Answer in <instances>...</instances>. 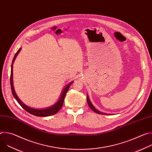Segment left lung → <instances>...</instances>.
I'll list each match as a JSON object with an SVG mask.
<instances>
[{
    "label": "left lung",
    "mask_w": 152,
    "mask_h": 152,
    "mask_svg": "<svg viewBox=\"0 0 152 152\" xmlns=\"http://www.w3.org/2000/svg\"><path fill=\"white\" fill-rule=\"evenodd\" d=\"M86 99H87V102H88V106H90V107L91 108V109L94 112H95V113H96L97 114H103V115H104V114H105V113H101V112H100L99 111H98L96 109V108L94 107V106L93 105V104L91 103L88 96H87V97H86ZM110 114V115H111V114Z\"/></svg>",
    "instance_id": "8db88e82"
}]
</instances>
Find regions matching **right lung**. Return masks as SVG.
<instances>
[{
  "label": "right lung",
  "mask_w": 152,
  "mask_h": 152,
  "mask_svg": "<svg viewBox=\"0 0 152 152\" xmlns=\"http://www.w3.org/2000/svg\"><path fill=\"white\" fill-rule=\"evenodd\" d=\"M21 48H20L18 51L16 52L15 55H14V57L13 58L12 60V62L11 64V76H10V83H11V91H12V93L13 94V96L14 97V98L15 99V100L17 101V102L20 104V105L22 107L23 109L26 111L27 112H28L29 113L35 115V116H38V117H48V116H50V115H54L55 114H56L59 110L61 108L62 106L63 103H64V100L65 99V97L66 96V94L70 88V86L71 85V84L73 82H72L70 83H69L65 88L63 90L62 94L59 99V100H58L57 102H56L54 104H53L52 106L46 107V108H44V109H35V108H32L31 107L27 105H26L25 104H24L22 102H21L20 99L18 97V96H17L14 89V86H13V80H12V69H13V64L17 56V55L18 54V53L20 52Z\"/></svg>",
  "instance_id": "obj_1"
}]
</instances>
